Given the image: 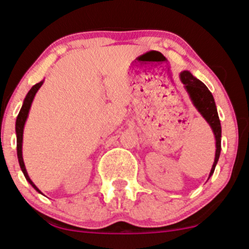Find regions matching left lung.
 Returning a JSON list of instances; mask_svg holds the SVG:
<instances>
[{
  "label": "left lung",
  "instance_id": "8db88e82",
  "mask_svg": "<svg viewBox=\"0 0 249 249\" xmlns=\"http://www.w3.org/2000/svg\"><path fill=\"white\" fill-rule=\"evenodd\" d=\"M179 79H181V82L184 85V89L187 90L188 95H189L194 107L202 115L203 118L208 122V124L212 128V132L214 134L215 155L210 175H209V178H210L214 172L218 160H219L221 151V126L219 116H218L217 112V107H215L214 103V98L208 89V87L202 81L195 77L189 71H181L179 73Z\"/></svg>",
  "mask_w": 249,
  "mask_h": 249
}]
</instances>
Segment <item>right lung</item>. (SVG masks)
<instances>
[{
	"label": "right lung",
	"mask_w": 249,
	"mask_h": 249,
	"mask_svg": "<svg viewBox=\"0 0 249 249\" xmlns=\"http://www.w3.org/2000/svg\"><path fill=\"white\" fill-rule=\"evenodd\" d=\"M44 83V80L40 81V82L37 83V85H35L32 87L31 89H30L28 94H26L25 98H24L23 101V106L20 107V111L18 113V116H17V119H16V137H17V158H18V162H19V166H20V169H22V172L24 174V176H25L26 181L29 182L30 184L34 187L35 190H37L39 194H41V191L38 189L37 187H36L34 182L31 181V178H29L28 175V172H26V168H25V164H24V160H23V152H22V147H23V132H24V126H25V122L26 119H28V116H29V111H30V107H31V104H32V101H34L36 94H37V91L39 90V88H40L41 86H43Z\"/></svg>",
	"instance_id": "1"
}]
</instances>
